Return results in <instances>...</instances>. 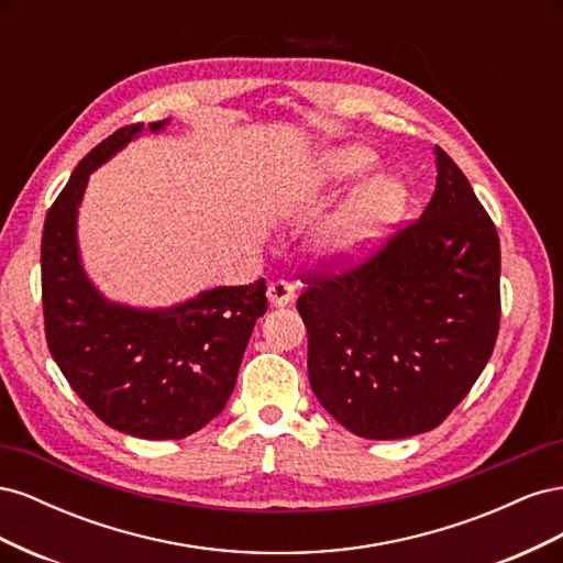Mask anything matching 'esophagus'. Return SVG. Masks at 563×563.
I'll use <instances>...</instances> for the list:
<instances>
[{
  "label": "esophagus",
  "mask_w": 563,
  "mask_h": 563,
  "mask_svg": "<svg viewBox=\"0 0 563 563\" xmlns=\"http://www.w3.org/2000/svg\"><path fill=\"white\" fill-rule=\"evenodd\" d=\"M296 298V286L286 279H277L267 286V300L275 305V308H284V305L294 302Z\"/></svg>",
  "instance_id": "1"
}]
</instances>
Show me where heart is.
Returning a JSON list of instances; mask_svg holds the SVG:
<instances>
[{
  "label": "heart",
  "mask_w": 563,
  "mask_h": 563,
  "mask_svg": "<svg viewBox=\"0 0 563 563\" xmlns=\"http://www.w3.org/2000/svg\"><path fill=\"white\" fill-rule=\"evenodd\" d=\"M371 166L373 155L366 147H338L321 155L302 183L305 187L345 185L364 176ZM404 201L401 185L387 176L368 178L352 187L350 195L321 223L314 236L317 251L333 263L360 261L401 216Z\"/></svg>",
  "instance_id": "obj_1"
}]
</instances>
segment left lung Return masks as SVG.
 <instances>
[{
  "instance_id": "left-lung-1",
  "label": "left lung",
  "mask_w": 563,
  "mask_h": 563,
  "mask_svg": "<svg viewBox=\"0 0 563 563\" xmlns=\"http://www.w3.org/2000/svg\"><path fill=\"white\" fill-rule=\"evenodd\" d=\"M422 216L364 263L305 277L319 404L364 439L434 430L482 376L500 329V242L490 216L439 145Z\"/></svg>"
}]
</instances>
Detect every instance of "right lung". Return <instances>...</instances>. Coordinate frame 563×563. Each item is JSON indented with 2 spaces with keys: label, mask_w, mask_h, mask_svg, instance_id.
<instances>
[{
  "label": "right lung",
  "mask_w": 563,
  "mask_h": 563,
  "mask_svg": "<svg viewBox=\"0 0 563 563\" xmlns=\"http://www.w3.org/2000/svg\"><path fill=\"white\" fill-rule=\"evenodd\" d=\"M141 131L129 124L96 145L46 213L44 331L65 380L106 424L141 439H183L225 408L255 321L267 312V286H218L162 310L98 294L79 261L77 209L93 168Z\"/></svg>",
  "instance_id": "obj_1"
}]
</instances>
